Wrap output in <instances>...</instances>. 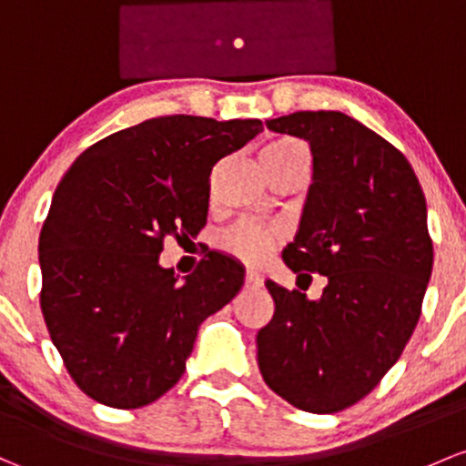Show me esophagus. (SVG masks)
Masks as SVG:
<instances>
[{
    "label": "esophagus",
    "mask_w": 466,
    "mask_h": 466,
    "mask_svg": "<svg viewBox=\"0 0 466 466\" xmlns=\"http://www.w3.org/2000/svg\"><path fill=\"white\" fill-rule=\"evenodd\" d=\"M246 286L248 288H261L263 286V277L257 270H248L246 272Z\"/></svg>",
    "instance_id": "obj_1"
}]
</instances>
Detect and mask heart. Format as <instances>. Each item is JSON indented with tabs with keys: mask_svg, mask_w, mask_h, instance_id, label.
Segmentation results:
<instances>
[{
	"mask_svg": "<svg viewBox=\"0 0 466 466\" xmlns=\"http://www.w3.org/2000/svg\"><path fill=\"white\" fill-rule=\"evenodd\" d=\"M299 149H303V145L297 143V140H292V138L272 140L270 145L263 147L261 160L279 158V156L292 154V151H299ZM277 238H279V234L274 232V229L266 228V225L241 223L225 234L223 248L228 249V252H232L234 257L243 258V261L258 263L268 257V252L274 248Z\"/></svg>",
	"mask_w": 466,
	"mask_h": 466,
	"instance_id": "1",
	"label": "heart"
}]
</instances>
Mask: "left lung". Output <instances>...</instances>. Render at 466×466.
Wrapping results in <instances>:
<instances>
[{
	"label": "left lung",
	"mask_w": 466,
	"mask_h": 466,
	"mask_svg": "<svg viewBox=\"0 0 466 466\" xmlns=\"http://www.w3.org/2000/svg\"><path fill=\"white\" fill-rule=\"evenodd\" d=\"M266 127L310 145L312 185L283 261L328 286L308 299L266 281L274 317L257 335L258 369L297 409L337 413L380 384L418 326L433 270L427 198L404 154L341 111Z\"/></svg>",
	"instance_id": "8db88e82"
}]
</instances>
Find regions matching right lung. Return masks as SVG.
Instances as JSON below:
<instances>
[{"mask_svg":"<svg viewBox=\"0 0 466 466\" xmlns=\"http://www.w3.org/2000/svg\"><path fill=\"white\" fill-rule=\"evenodd\" d=\"M258 131L254 117H151L68 167L39 234V306L89 398L140 409L167 393L200 323L241 290L246 268L228 254L208 252L183 281L158 257L167 237L205 228L212 167Z\"/></svg>","mask_w":466,"mask_h":466,"instance_id":"1","label":"right lung"}]
</instances>
